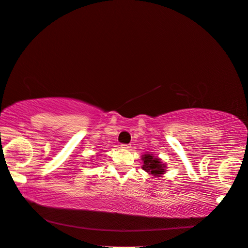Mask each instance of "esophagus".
Wrapping results in <instances>:
<instances>
[{"label": "esophagus", "instance_id": "34e87169", "mask_svg": "<svg viewBox=\"0 0 248 248\" xmlns=\"http://www.w3.org/2000/svg\"><path fill=\"white\" fill-rule=\"evenodd\" d=\"M121 147L124 149H129L131 146H130V144H121Z\"/></svg>", "mask_w": 248, "mask_h": 248}]
</instances>
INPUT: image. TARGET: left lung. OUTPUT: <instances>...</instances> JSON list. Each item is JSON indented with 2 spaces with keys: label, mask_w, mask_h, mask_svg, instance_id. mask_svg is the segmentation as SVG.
Returning <instances> with one entry per match:
<instances>
[{
  "label": "left lung",
  "mask_w": 248,
  "mask_h": 248,
  "mask_svg": "<svg viewBox=\"0 0 248 248\" xmlns=\"http://www.w3.org/2000/svg\"><path fill=\"white\" fill-rule=\"evenodd\" d=\"M143 159V167L142 169L148 172L149 174H153L155 176H158V175L164 174L166 171L165 165L159 161L157 157H155L151 155H144L142 156Z\"/></svg>",
  "instance_id": "obj_1"
}]
</instances>
